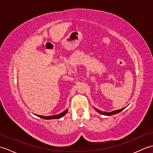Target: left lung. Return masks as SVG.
<instances>
[{
	"label": "left lung",
	"instance_id": "1",
	"mask_svg": "<svg viewBox=\"0 0 153 153\" xmlns=\"http://www.w3.org/2000/svg\"><path fill=\"white\" fill-rule=\"evenodd\" d=\"M125 108H126V107H124V108H121V109L114 110V111L110 112H105V111H101V110H100L97 109L96 108H94V109H95L97 112H99V114H102V115H105V116H112V115H114V114H116L119 113L121 111H122V110L123 109H125Z\"/></svg>",
	"mask_w": 153,
	"mask_h": 153
}]
</instances>
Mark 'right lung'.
I'll use <instances>...</instances> for the list:
<instances>
[{
    "label": "right lung",
    "instance_id": "obj_1",
    "mask_svg": "<svg viewBox=\"0 0 153 153\" xmlns=\"http://www.w3.org/2000/svg\"><path fill=\"white\" fill-rule=\"evenodd\" d=\"M68 109L65 110L64 112H61L60 114H58L56 115H53V116H41V115H36L39 117H40L41 118H43L45 120H52V119H59L62 117L64 116L68 112Z\"/></svg>",
    "mask_w": 153,
    "mask_h": 153
}]
</instances>
